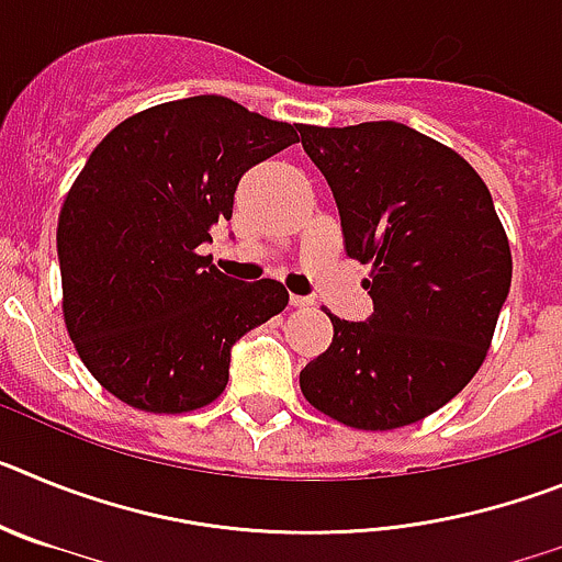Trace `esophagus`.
I'll return each instance as SVG.
<instances>
[{"instance_id":"obj_1","label":"esophagus","mask_w":562,"mask_h":562,"mask_svg":"<svg viewBox=\"0 0 562 562\" xmlns=\"http://www.w3.org/2000/svg\"><path fill=\"white\" fill-rule=\"evenodd\" d=\"M290 304L297 306V310H306V306H312V297H306V295H292V297H290Z\"/></svg>"}]
</instances>
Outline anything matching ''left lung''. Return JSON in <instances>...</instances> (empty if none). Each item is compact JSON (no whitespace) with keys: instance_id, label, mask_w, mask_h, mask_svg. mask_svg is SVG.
I'll list each match as a JSON object with an SVG mask.
<instances>
[{"instance_id":"1","label":"left lung","mask_w":562,"mask_h":562,"mask_svg":"<svg viewBox=\"0 0 562 562\" xmlns=\"http://www.w3.org/2000/svg\"><path fill=\"white\" fill-rule=\"evenodd\" d=\"M340 211L346 256L371 265L369 321H342L301 371L306 402L357 430H394L448 405L481 369L513 284L490 188L445 143L394 121L301 126Z\"/></svg>"}]
</instances>
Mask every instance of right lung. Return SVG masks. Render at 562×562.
Returning a JSON list of instances; mask_svg holds the SVG:
<instances>
[{
	"label": "right lung",
	"instance_id": "right-lung-1",
	"mask_svg": "<svg viewBox=\"0 0 562 562\" xmlns=\"http://www.w3.org/2000/svg\"><path fill=\"white\" fill-rule=\"evenodd\" d=\"M301 123L196 95L143 109L89 154L58 213L61 310L89 374L146 414H191L227 385L231 346L272 315L281 281H236L200 256L247 168Z\"/></svg>",
	"mask_w": 562,
	"mask_h": 562
}]
</instances>
